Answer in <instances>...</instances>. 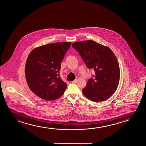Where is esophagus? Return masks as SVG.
I'll use <instances>...</instances> for the list:
<instances>
[{
    "label": "esophagus",
    "instance_id": "1",
    "mask_svg": "<svg viewBox=\"0 0 146 146\" xmlns=\"http://www.w3.org/2000/svg\"><path fill=\"white\" fill-rule=\"evenodd\" d=\"M77 82V79H75L74 81H72V83H76Z\"/></svg>",
    "mask_w": 146,
    "mask_h": 146
}]
</instances>
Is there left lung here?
<instances>
[{
	"instance_id": "8db88e82",
	"label": "left lung",
	"mask_w": 146,
	"mask_h": 146,
	"mask_svg": "<svg viewBox=\"0 0 146 146\" xmlns=\"http://www.w3.org/2000/svg\"><path fill=\"white\" fill-rule=\"evenodd\" d=\"M72 46L86 66L95 71L93 79L88 80L83 93L94 102L107 100L116 92L120 80V67L114 53L108 47L93 40L75 42Z\"/></svg>"
}]
</instances>
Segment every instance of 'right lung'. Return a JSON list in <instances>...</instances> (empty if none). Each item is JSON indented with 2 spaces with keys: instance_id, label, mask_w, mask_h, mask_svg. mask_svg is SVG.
<instances>
[{
  "instance_id": "right-lung-1",
  "label": "right lung",
  "mask_w": 146,
  "mask_h": 146,
  "mask_svg": "<svg viewBox=\"0 0 146 146\" xmlns=\"http://www.w3.org/2000/svg\"><path fill=\"white\" fill-rule=\"evenodd\" d=\"M71 42H56L39 46L30 52L25 74L30 90L39 98L53 101L62 96L67 84L59 76L61 62Z\"/></svg>"
}]
</instances>
